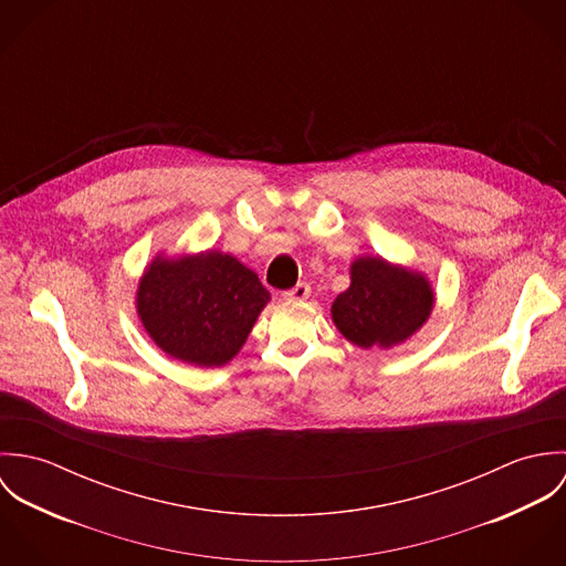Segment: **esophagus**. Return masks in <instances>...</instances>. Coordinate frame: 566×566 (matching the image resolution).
<instances>
[{"label":"esophagus","mask_w":566,"mask_h":566,"mask_svg":"<svg viewBox=\"0 0 566 566\" xmlns=\"http://www.w3.org/2000/svg\"><path fill=\"white\" fill-rule=\"evenodd\" d=\"M310 294H312V287L307 283H298L292 290L283 292V298L290 301V303H303V301L310 298Z\"/></svg>","instance_id":"34e87169"}]
</instances>
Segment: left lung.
Returning <instances> with one entry per match:
<instances>
[{"mask_svg": "<svg viewBox=\"0 0 566 566\" xmlns=\"http://www.w3.org/2000/svg\"><path fill=\"white\" fill-rule=\"evenodd\" d=\"M433 305L422 272L368 254L350 263V285L333 301L331 321L359 348H392L429 321Z\"/></svg>", "mask_w": 566, "mask_h": 566, "instance_id": "1", "label": "left lung"}]
</instances>
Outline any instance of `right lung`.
Masks as SVG:
<instances>
[{
    "instance_id": "add662e5",
    "label": "right lung",
    "mask_w": 566,
    "mask_h": 566,
    "mask_svg": "<svg viewBox=\"0 0 566 566\" xmlns=\"http://www.w3.org/2000/svg\"><path fill=\"white\" fill-rule=\"evenodd\" d=\"M135 301L146 333L165 355L220 368L242 350L270 292L229 252H159L146 265Z\"/></svg>"
}]
</instances>
